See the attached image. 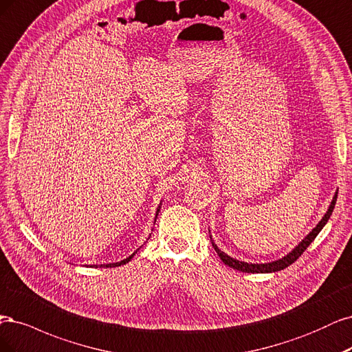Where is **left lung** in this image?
<instances>
[{"label":"left lung","mask_w":352,"mask_h":352,"mask_svg":"<svg viewBox=\"0 0 352 352\" xmlns=\"http://www.w3.org/2000/svg\"><path fill=\"white\" fill-rule=\"evenodd\" d=\"M336 197H338V191L335 192V196H333V199L331 201V205H329L326 213L323 214V218L319 221V223H317L314 228L298 243V245L294 247L287 256H283V257H280L278 260H274V262H267V263H247V262H243V260H236V258L226 254L225 252H222L221 248L217 244H214V241L212 240V235H209L210 236V241H212V245L214 248V252H217L218 256L221 257L222 262L226 266H230L232 269H236V270H240V272H245V274H272V272H279V270L285 269V267H288L289 265H292L294 262H296V260L304 253L305 248H307L313 243V240L317 236V234H319L323 230V226L327 223L329 218H331V214L333 212ZM209 234H210V231H209Z\"/></svg>","instance_id":"obj_1"}]
</instances>
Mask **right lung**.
I'll return each mask as SVG.
<instances>
[{
  "label": "right lung",
  "mask_w": 352,
  "mask_h": 352,
  "mask_svg": "<svg viewBox=\"0 0 352 352\" xmlns=\"http://www.w3.org/2000/svg\"><path fill=\"white\" fill-rule=\"evenodd\" d=\"M161 206H162V201L160 203V206H157V209H156V214H155V222H156V218H157V214H160V209H161ZM139 250V248H138ZM138 250H135L131 256H129V257H126L124 260H121V262H116V263H107V265H90V267H117V266H121V265H126V263H129L130 260L135 256V253H138Z\"/></svg>",
  "instance_id": "right-lung-1"
}]
</instances>
